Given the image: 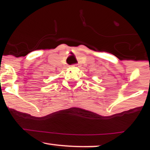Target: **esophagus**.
<instances>
[{
  "label": "esophagus",
  "mask_w": 150,
  "mask_h": 150,
  "mask_svg": "<svg viewBox=\"0 0 150 150\" xmlns=\"http://www.w3.org/2000/svg\"><path fill=\"white\" fill-rule=\"evenodd\" d=\"M77 64H72V67H77Z\"/></svg>",
  "instance_id": "34e87169"
}]
</instances>
